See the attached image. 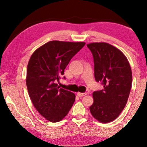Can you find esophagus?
<instances>
[{
    "label": "esophagus",
    "mask_w": 147,
    "mask_h": 147,
    "mask_svg": "<svg viewBox=\"0 0 147 147\" xmlns=\"http://www.w3.org/2000/svg\"><path fill=\"white\" fill-rule=\"evenodd\" d=\"M77 94H78V96H79V97H82V96L87 95V94H86V93H80V92H78Z\"/></svg>",
    "instance_id": "esophagus-1"
}]
</instances>
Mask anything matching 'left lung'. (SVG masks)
Instances as JSON below:
<instances>
[{
	"label": "left lung",
	"instance_id": "8db88e82",
	"mask_svg": "<svg viewBox=\"0 0 147 147\" xmlns=\"http://www.w3.org/2000/svg\"><path fill=\"white\" fill-rule=\"evenodd\" d=\"M94 57V77L104 89L93 92L90 107L93 117L102 123L113 121L125 107L132 86V71L122 52L107 43L87 45Z\"/></svg>",
	"mask_w": 147,
	"mask_h": 147
}]
</instances>
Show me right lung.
Here are the masks:
<instances>
[{
    "mask_svg": "<svg viewBox=\"0 0 147 147\" xmlns=\"http://www.w3.org/2000/svg\"><path fill=\"white\" fill-rule=\"evenodd\" d=\"M85 44L51 41L36 49L30 58L26 78L28 93L36 110L50 122L61 121L75 102V94L60 88L56 82Z\"/></svg>",
    "mask_w": 147,
    "mask_h": 147,
    "instance_id": "1",
    "label": "right lung"
}]
</instances>
